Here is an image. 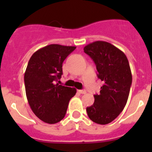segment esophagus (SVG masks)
<instances>
[{"label":"esophagus","instance_id":"esophagus-1","mask_svg":"<svg viewBox=\"0 0 152 152\" xmlns=\"http://www.w3.org/2000/svg\"><path fill=\"white\" fill-rule=\"evenodd\" d=\"M78 92L80 93V94H86V91L84 89H83V90H79L78 91Z\"/></svg>","mask_w":152,"mask_h":152}]
</instances>
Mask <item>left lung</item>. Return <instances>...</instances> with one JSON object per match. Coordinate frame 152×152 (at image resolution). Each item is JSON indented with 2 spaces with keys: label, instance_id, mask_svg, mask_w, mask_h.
Listing matches in <instances>:
<instances>
[{
  "label": "left lung",
  "instance_id": "8db88e82",
  "mask_svg": "<svg viewBox=\"0 0 152 152\" xmlns=\"http://www.w3.org/2000/svg\"><path fill=\"white\" fill-rule=\"evenodd\" d=\"M84 52L94 61L98 78L104 82L87 113L93 122L108 124L119 116L128 100L132 80L129 61L121 50L107 42H91Z\"/></svg>",
  "mask_w": 152,
  "mask_h": 152
}]
</instances>
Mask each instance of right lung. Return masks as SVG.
Instances as JSON below:
<instances>
[{
    "label": "right lung",
    "mask_w": 152,
    "mask_h": 152,
    "mask_svg": "<svg viewBox=\"0 0 152 152\" xmlns=\"http://www.w3.org/2000/svg\"><path fill=\"white\" fill-rule=\"evenodd\" d=\"M76 49L51 44L31 56L24 74L26 98L31 110L42 121L49 124L60 122L65 116L75 88L55 84L62 75V63Z\"/></svg>",
    "instance_id": "1"
}]
</instances>
